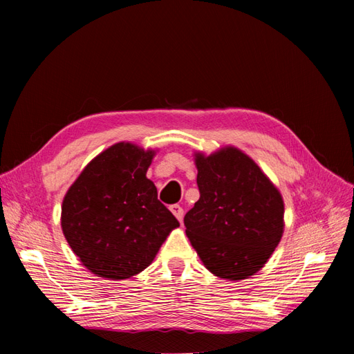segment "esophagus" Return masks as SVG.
Wrapping results in <instances>:
<instances>
[{"label":"esophagus","instance_id":"obj_1","mask_svg":"<svg viewBox=\"0 0 354 354\" xmlns=\"http://www.w3.org/2000/svg\"><path fill=\"white\" fill-rule=\"evenodd\" d=\"M169 211L174 214V216H176V218H177L178 221H181V220H183V216H185V211H183V208H181V207L178 205V203H174V205H171V207H169Z\"/></svg>","mask_w":354,"mask_h":354}]
</instances>
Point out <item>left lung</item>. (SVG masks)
<instances>
[{"mask_svg":"<svg viewBox=\"0 0 354 354\" xmlns=\"http://www.w3.org/2000/svg\"><path fill=\"white\" fill-rule=\"evenodd\" d=\"M194 156L201 198L185 216L187 238L214 276L248 279L282 239L281 192L238 147Z\"/></svg>","mask_w":354,"mask_h":354,"instance_id":"1","label":"left lung"}]
</instances>
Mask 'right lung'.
<instances>
[{
  "mask_svg": "<svg viewBox=\"0 0 354 354\" xmlns=\"http://www.w3.org/2000/svg\"><path fill=\"white\" fill-rule=\"evenodd\" d=\"M155 155L115 143L90 160L63 198V234L95 276L122 281L143 272L180 226L146 177Z\"/></svg>",
  "mask_w": 354,
  "mask_h": 354,
  "instance_id": "right-lung-1",
  "label": "right lung"
}]
</instances>
